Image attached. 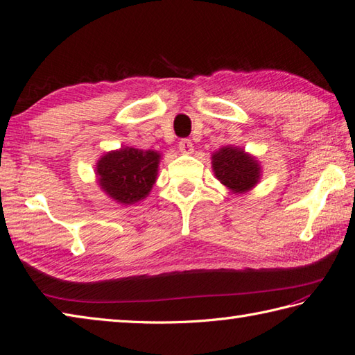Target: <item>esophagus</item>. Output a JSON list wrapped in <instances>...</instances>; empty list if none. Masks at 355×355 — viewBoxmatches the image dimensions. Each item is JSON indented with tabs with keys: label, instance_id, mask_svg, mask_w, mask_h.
<instances>
[{
	"label": "esophagus",
	"instance_id": "1",
	"mask_svg": "<svg viewBox=\"0 0 355 355\" xmlns=\"http://www.w3.org/2000/svg\"><path fill=\"white\" fill-rule=\"evenodd\" d=\"M178 149L183 155H191L193 152V144L191 143V140H182L178 144Z\"/></svg>",
	"mask_w": 355,
	"mask_h": 355
}]
</instances>
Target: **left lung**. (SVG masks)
I'll return each instance as SVG.
<instances>
[{
  "label": "left lung",
  "instance_id": "left-lung-1",
  "mask_svg": "<svg viewBox=\"0 0 355 355\" xmlns=\"http://www.w3.org/2000/svg\"><path fill=\"white\" fill-rule=\"evenodd\" d=\"M211 159L215 178L234 193H246L260 182L261 164L259 158L239 146H223L214 152Z\"/></svg>",
  "mask_w": 355,
  "mask_h": 355
}]
</instances>
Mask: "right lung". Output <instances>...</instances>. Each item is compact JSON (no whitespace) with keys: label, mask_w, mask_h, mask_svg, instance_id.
I'll use <instances>...</instances> for the list:
<instances>
[{"label":"right lung","mask_w":355,"mask_h":355,"mask_svg":"<svg viewBox=\"0 0 355 355\" xmlns=\"http://www.w3.org/2000/svg\"><path fill=\"white\" fill-rule=\"evenodd\" d=\"M162 154L121 146L103 154L95 164L100 189L118 205H135L144 200L158 177Z\"/></svg>","instance_id":"right-lung-1"}]
</instances>
